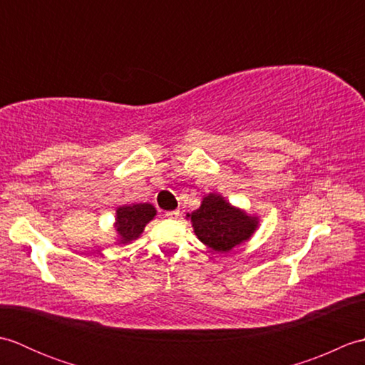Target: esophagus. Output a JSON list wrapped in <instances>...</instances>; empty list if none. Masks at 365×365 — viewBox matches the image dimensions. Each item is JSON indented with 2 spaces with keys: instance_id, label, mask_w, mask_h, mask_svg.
<instances>
[{
  "instance_id": "1",
  "label": "esophagus",
  "mask_w": 365,
  "mask_h": 365,
  "mask_svg": "<svg viewBox=\"0 0 365 365\" xmlns=\"http://www.w3.org/2000/svg\"><path fill=\"white\" fill-rule=\"evenodd\" d=\"M165 216H166V218H169V220H177V218H178V216H180V212H178V210H173V212H166V213H165Z\"/></svg>"
}]
</instances>
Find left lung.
I'll return each mask as SVG.
<instances>
[{"instance_id":"left-lung-1","label":"left lung","mask_w":365,"mask_h":365,"mask_svg":"<svg viewBox=\"0 0 365 365\" xmlns=\"http://www.w3.org/2000/svg\"><path fill=\"white\" fill-rule=\"evenodd\" d=\"M187 216L200 242L216 252H229L245 243L259 226L257 216L246 215L213 192L202 199L197 210Z\"/></svg>"}]
</instances>
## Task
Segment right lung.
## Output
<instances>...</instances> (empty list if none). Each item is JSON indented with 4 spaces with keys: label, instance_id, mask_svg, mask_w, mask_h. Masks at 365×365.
<instances>
[{
    "label": "right lung",
    "instance_id": "obj_1",
    "mask_svg": "<svg viewBox=\"0 0 365 365\" xmlns=\"http://www.w3.org/2000/svg\"><path fill=\"white\" fill-rule=\"evenodd\" d=\"M157 210L152 204H131L122 205L115 210V232L119 235V245H127L139 238L144 232L145 224L152 221Z\"/></svg>",
    "mask_w": 365,
    "mask_h": 365
}]
</instances>
